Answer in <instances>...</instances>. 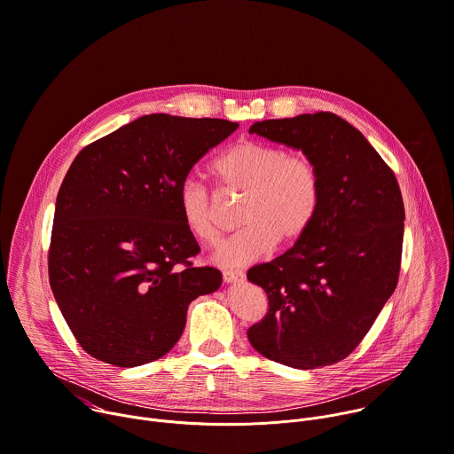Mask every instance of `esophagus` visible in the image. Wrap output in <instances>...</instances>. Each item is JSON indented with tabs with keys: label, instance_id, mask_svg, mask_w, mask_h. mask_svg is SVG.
<instances>
[{
	"label": "esophagus",
	"instance_id": "obj_1",
	"mask_svg": "<svg viewBox=\"0 0 454 454\" xmlns=\"http://www.w3.org/2000/svg\"><path fill=\"white\" fill-rule=\"evenodd\" d=\"M223 279L226 283H239V281H244L246 279V272L244 270H231V269H226L223 270Z\"/></svg>",
	"mask_w": 454,
	"mask_h": 454
}]
</instances>
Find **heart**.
Here are the masks:
<instances>
[{"instance_id": "b5f03b06", "label": "heart", "mask_w": 454, "mask_h": 454, "mask_svg": "<svg viewBox=\"0 0 454 454\" xmlns=\"http://www.w3.org/2000/svg\"><path fill=\"white\" fill-rule=\"evenodd\" d=\"M210 175L224 194H242L239 219L244 224L215 258L230 267L260 260L276 242L290 246L314 224L323 205V175L305 153L256 138H242L210 164ZM178 210L187 233L215 246L223 228L215 194L198 180H185Z\"/></svg>"}]
</instances>
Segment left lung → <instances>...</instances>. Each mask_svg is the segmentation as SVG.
<instances>
[{"label": "left lung", "mask_w": 454, "mask_h": 454, "mask_svg": "<svg viewBox=\"0 0 454 454\" xmlns=\"http://www.w3.org/2000/svg\"><path fill=\"white\" fill-rule=\"evenodd\" d=\"M249 133L297 147L323 175V205L290 249L247 270L269 301L247 330L265 358L317 369L348 358L397 286L404 205L394 171L332 112L254 122Z\"/></svg>", "instance_id": "left-lung-1"}]
</instances>
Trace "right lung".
Segmentation results:
<instances>
[{
    "instance_id": "add662e5",
    "label": "right lung",
    "mask_w": 454,
    "mask_h": 454,
    "mask_svg": "<svg viewBox=\"0 0 454 454\" xmlns=\"http://www.w3.org/2000/svg\"><path fill=\"white\" fill-rule=\"evenodd\" d=\"M239 128L226 119L151 114L90 142L57 196L50 285L90 356L137 367L162 358L184 333L191 301L221 286L194 267L178 192L194 164Z\"/></svg>"
}]
</instances>
